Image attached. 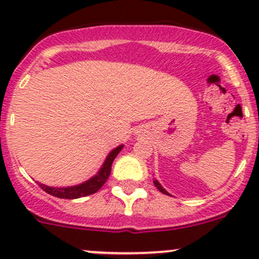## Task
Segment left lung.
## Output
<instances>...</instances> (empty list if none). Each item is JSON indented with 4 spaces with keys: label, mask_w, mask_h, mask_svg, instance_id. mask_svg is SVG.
<instances>
[{
    "label": "left lung",
    "mask_w": 259,
    "mask_h": 259,
    "mask_svg": "<svg viewBox=\"0 0 259 259\" xmlns=\"http://www.w3.org/2000/svg\"><path fill=\"white\" fill-rule=\"evenodd\" d=\"M154 185H155V187H156V188H158V189H159V190H160V192H161V193H163V194H166V195H170V194H169V193H168V192H166V190H165V189H164V188H163V187H161V184H160V183H159V182H158V180H156V179H155V180H154Z\"/></svg>",
    "instance_id": "1"
}]
</instances>
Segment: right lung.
<instances>
[{
	"label": "right lung",
	"instance_id": "1",
	"mask_svg": "<svg viewBox=\"0 0 259 259\" xmlns=\"http://www.w3.org/2000/svg\"><path fill=\"white\" fill-rule=\"evenodd\" d=\"M124 148V145H119L116 148L109 153V155L106 156L105 161L101 165V168L99 169L98 173L94 177H91L90 179L86 180V182L81 183V184L72 185V187H62V188H56V187H49V185L41 184L37 183L46 193L54 195V197L62 198V199H77V198L86 197V195H91L94 193L98 192L105 182L108 180L109 176L111 173V164H113L114 159L116 158L117 154L121 151V149Z\"/></svg>",
	"mask_w": 259,
	"mask_h": 259
}]
</instances>
